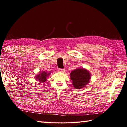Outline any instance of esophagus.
Returning <instances> with one entry per match:
<instances>
[{
	"mask_svg": "<svg viewBox=\"0 0 127 127\" xmlns=\"http://www.w3.org/2000/svg\"><path fill=\"white\" fill-rule=\"evenodd\" d=\"M58 71L59 72H63V73H64V72H65V69H64L60 68V69H58Z\"/></svg>",
	"mask_w": 127,
	"mask_h": 127,
	"instance_id": "esophagus-1",
	"label": "esophagus"
}]
</instances>
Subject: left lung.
<instances>
[{
    "instance_id": "1",
    "label": "left lung",
    "mask_w": 127,
    "mask_h": 127,
    "mask_svg": "<svg viewBox=\"0 0 127 127\" xmlns=\"http://www.w3.org/2000/svg\"><path fill=\"white\" fill-rule=\"evenodd\" d=\"M70 79L73 85L77 89H81L89 82L90 74L86 69H77L71 72L70 74Z\"/></svg>"
}]
</instances>
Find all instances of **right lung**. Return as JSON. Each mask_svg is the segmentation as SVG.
<instances>
[{
    "instance_id": "obj_1",
    "label": "right lung",
    "mask_w": 127,
    "mask_h": 127,
    "mask_svg": "<svg viewBox=\"0 0 127 127\" xmlns=\"http://www.w3.org/2000/svg\"><path fill=\"white\" fill-rule=\"evenodd\" d=\"M49 74H47L46 72H42L40 74H38L37 76H36V79L39 80L40 82H44L46 80V77L49 76Z\"/></svg>"
}]
</instances>
